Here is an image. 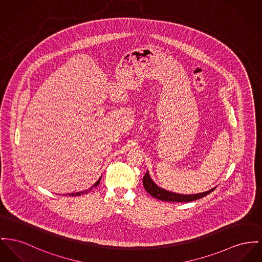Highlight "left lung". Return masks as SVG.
Masks as SVG:
<instances>
[{
    "label": "left lung",
    "instance_id": "obj_1",
    "mask_svg": "<svg viewBox=\"0 0 262 262\" xmlns=\"http://www.w3.org/2000/svg\"><path fill=\"white\" fill-rule=\"evenodd\" d=\"M143 186H144L146 192L150 193L152 196L156 198L158 200L165 201V202H177V203H188V202H192V201L202 199V198L208 195L209 192H211L214 190V188H213L208 192L195 193V194L174 193V192H169V191L159 188L157 185L151 180L148 172L143 177Z\"/></svg>",
    "mask_w": 262,
    "mask_h": 262
}]
</instances>
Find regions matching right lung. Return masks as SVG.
<instances>
[{"label":"right lung","instance_id":"add662e5","mask_svg":"<svg viewBox=\"0 0 262 262\" xmlns=\"http://www.w3.org/2000/svg\"><path fill=\"white\" fill-rule=\"evenodd\" d=\"M100 180H101V178H99V180L93 185V187H91L90 189H88L86 191H84V192H75V193H69V195H71V196H73V195H81V193L82 194H84V193H88V192H90L94 187H96V186H98L99 185V183H100Z\"/></svg>","mask_w":262,"mask_h":262}]
</instances>
